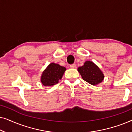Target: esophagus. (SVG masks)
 Returning a JSON list of instances; mask_svg holds the SVG:
<instances>
[{
    "label": "esophagus",
    "mask_w": 132,
    "mask_h": 132,
    "mask_svg": "<svg viewBox=\"0 0 132 132\" xmlns=\"http://www.w3.org/2000/svg\"><path fill=\"white\" fill-rule=\"evenodd\" d=\"M70 67L71 68H76V65L75 64H71L70 65Z\"/></svg>",
    "instance_id": "34e87169"
}]
</instances>
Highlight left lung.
<instances>
[{"mask_svg":"<svg viewBox=\"0 0 132 132\" xmlns=\"http://www.w3.org/2000/svg\"><path fill=\"white\" fill-rule=\"evenodd\" d=\"M82 79L92 85H98L104 80V75L100 68L92 61H86L77 68Z\"/></svg>","mask_w":132,"mask_h":132,"instance_id":"1","label":"left lung"}]
</instances>
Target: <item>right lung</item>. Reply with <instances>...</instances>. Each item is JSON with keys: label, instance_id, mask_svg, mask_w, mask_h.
<instances>
[{"label": "right lung", "instance_id": "obj_1", "mask_svg": "<svg viewBox=\"0 0 132 132\" xmlns=\"http://www.w3.org/2000/svg\"><path fill=\"white\" fill-rule=\"evenodd\" d=\"M66 68L52 62L47 67L41 76V82L45 86H52L62 79Z\"/></svg>", "mask_w": 132, "mask_h": 132}]
</instances>
